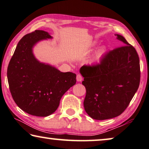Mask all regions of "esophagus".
<instances>
[{
	"instance_id": "obj_1",
	"label": "esophagus",
	"mask_w": 149,
	"mask_h": 149,
	"mask_svg": "<svg viewBox=\"0 0 149 149\" xmlns=\"http://www.w3.org/2000/svg\"><path fill=\"white\" fill-rule=\"evenodd\" d=\"M77 81L78 82H81L83 81V77H82L81 74H77Z\"/></svg>"
}]
</instances>
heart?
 I'll use <instances>...</instances> for the list:
<instances>
[{"label": "heart", "instance_id": "b5f03b06", "mask_svg": "<svg viewBox=\"0 0 149 149\" xmlns=\"http://www.w3.org/2000/svg\"><path fill=\"white\" fill-rule=\"evenodd\" d=\"M104 53H105V49H103V48L100 49V50L98 51V52L97 53V54H96V57H95L96 60H100L101 58L102 57V56L104 54Z\"/></svg>", "mask_w": 149, "mask_h": 149}]
</instances>
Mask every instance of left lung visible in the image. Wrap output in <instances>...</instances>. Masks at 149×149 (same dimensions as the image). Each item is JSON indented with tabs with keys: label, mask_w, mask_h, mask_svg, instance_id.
Listing matches in <instances>:
<instances>
[{
	"label": "left lung",
	"mask_w": 149,
	"mask_h": 149,
	"mask_svg": "<svg viewBox=\"0 0 149 149\" xmlns=\"http://www.w3.org/2000/svg\"><path fill=\"white\" fill-rule=\"evenodd\" d=\"M123 46L109 51L100 63L80 69L86 88L84 107L93 119L103 120L120 116L139 89L141 68L135 48L116 34Z\"/></svg>",
	"instance_id": "8db88e82"
}]
</instances>
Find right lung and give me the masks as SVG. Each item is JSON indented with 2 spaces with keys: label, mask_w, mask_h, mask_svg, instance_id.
<instances>
[{
  "label": "right lung",
  "mask_w": 149,
  "mask_h": 149,
  "mask_svg": "<svg viewBox=\"0 0 149 149\" xmlns=\"http://www.w3.org/2000/svg\"><path fill=\"white\" fill-rule=\"evenodd\" d=\"M49 38L52 36L42 30L23 36L7 68L9 89L15 102L23 111L40 117L48 116L56 110L62 95L77 81L74 73L60 72L34 56V45Z\"/></svg>",
  "instance_id": "right-lung-1"
}]
</instances>
